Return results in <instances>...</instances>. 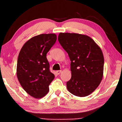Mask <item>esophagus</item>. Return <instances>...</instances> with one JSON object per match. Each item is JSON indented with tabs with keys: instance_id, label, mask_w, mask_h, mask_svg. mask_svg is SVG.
I'll return each mask as SVG.
<instances>
[{
	"instance_id": "esophagus-1",
	"label": "esophagus",
	"mask_w": 122,
	"mask_h": 122,
	"mask_svg": "<svg viewBox=\"0 0 122 122\" xmlns=\"http://www.w3.org/2000/svg\"><path fill=\"white\" fill-rule=\"evenodd\" d=\"M61 72H62L61 71H56V74H57V75H59V74H60Z\"/></svg>"
}]
</instances>
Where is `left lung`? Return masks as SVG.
<instances>
[{
    "label": "left lung",
    "mask_w": 122,
    "mask_h": 122,
    "mask_svg": "<svg viewBox=\"0 0 122 122\" xmlns=\"http://www.w3.org/2000/svg\"><path fill=\"white\" fill-rule=\"evenodd\" d=\"M58 40L71 61V77L67 82L68 90L76 96H88L96 90L103 78L102 50L86 35L60 33Z\"/></svg>",
    "instance_id": "1"
}]
</instances>
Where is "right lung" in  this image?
<instances>
[{"label": "right lung", "mask_w": 122, "mask_h": 122, "mask_svg": "<svg viewBox=\"0 0 122 122\" xmlns=\"http://www.w3.org/2000/svg\"><path fill=\"white\" fill-rule=\"evenodd\" d=\"M56 35L41 34L26 41L20 50L17 61L16 76L20 85L30 96L44 97L55 75L49 71L46 55L56 42Z\"/></svg>", "instance_id": "add662e5"}]
</instances>
